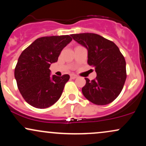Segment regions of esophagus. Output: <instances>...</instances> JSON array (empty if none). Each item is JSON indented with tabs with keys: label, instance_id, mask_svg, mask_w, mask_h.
<instances>
[{
	"label": "esophagus",
	"instance_id": "esophagus-1",
	"mask_svg": "<svg viewBox=\"0 0 146 146\" xmlns=\"http://www.w3.org/2000/svg\"><path fill=\"white\" fill-rule=\"evenodd\" d=\"M77 78H78V76L75 75H71V79H72V80H73V79H76Z\"/></svg>",
	"mask_w": 146,
	"mask_h": 146
}]
</instances>
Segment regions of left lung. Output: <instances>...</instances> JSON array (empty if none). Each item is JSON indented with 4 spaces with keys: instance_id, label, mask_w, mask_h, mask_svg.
Returning <instances> with one entry per match:
<instances>
[{
    "instance_id": "left-lung-1",
    "label": "left lung",
    "mask_w": 146,
    "mask_h": 146,
    "mask_svg": "<svg viewBox=\"0 0 146 146\" xmlns=\"http://www.w3.org/2000/svg\"><path fill=\"white\" fill-rule=\"evenodd\" d=\"M72 38L88 50V64L95 68L96 78L82 88L84 96L96 105H106L116 99L126 80L125 60L113 42L95 33L72 34Z\"/></svg>"
}]
</instances>
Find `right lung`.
I'll list each match as a JSON object with an SVG mask.
<instances>
[{
    "mask_svg": "<svg viewBox=\"0 0 146 146\" xmlns=\"http://www.w3.org/2000/svg\"><path fill=\"white\" fill-rule=\"evenodd\" d=\"M71 40L68 35L42 37L22 52L14 76L20 93L29 104L37 108H46L61 97L70 76H51L49 67L51 64L58 61L62 50Z\"/></svg>",
    "mask_w": 146,
    "mask_h": 146,
    "instance_id": "right-lung-1",
    "label": "right lung"
}]
</instances>
